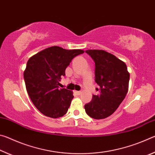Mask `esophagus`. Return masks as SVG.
<instances>
[{"label": "esophagus", "instance_id": "1", "mask_svg": "<svg viewBox=\"0 0 155 155\" xmlns=\"http://www.w3.org/2000/svg\"><path fill=\"white\" fill-rule=\"evenodd\" d=\"M74 92H75V94H77V95H78V96L80 95V94H81V91H75Z\"/></svg>", "mask_w": 155, "mask_h": 155}]
</instances>
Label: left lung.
<instances>
[{"instance_id":"obj_1","label":"left lung","mask_w":155,"mask_h":155,"mask_svg":"<svg viewBox=\"0 0 155 155\" xmlns=\"http://www.w3.org/2000/svg\"><path fill=\"white\" fill-rule=\"evenodd\" d=\"M95 62V81L101 94L93 95L85 104L87 114L94 119H104L114 114L127 95L130 74L127 65L103 50L85 51Z\"/></svg>"}]
</instances>
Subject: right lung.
<instances>
[{
  "mask_svg": "<svg viewBox=\"0 0 155 155\" xmlns=\"http://www.w3.org/2000/svg\"><path fill=\"white\" fill-rule=\"evenodd\" d=\"M83 52L52 46L28 60L24 72L26 89L34 105L44 115L57 118L67 113L74 96L72 91L59 89V82L72 59Z\"/></svg>",
  "mask_w": 155,
  "mask_h": 155,
  "instance_id": "right-lung-1",
  "label": "right lung"
}]
</instances>
